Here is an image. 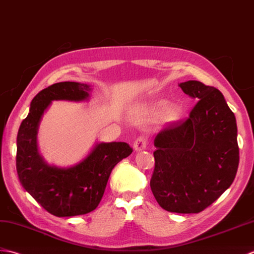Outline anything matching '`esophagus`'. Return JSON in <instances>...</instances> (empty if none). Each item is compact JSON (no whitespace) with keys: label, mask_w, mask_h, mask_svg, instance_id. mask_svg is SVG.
<instances>
[{"label":"esophagus","mask_w":254,"mask_h":254,"mask_svg":"<svg viewBox=\"0 0 254 254\" xmlns=\"http://www.w3.org/2000/svg\"><path fill=\"white\" fill-rule=\"evenodd\" d=\"M146 144H148V142H146V139L144 137H139L136 139V141L133 142V149L134 151H142L146 148Z\"/></svg>","instance_id":"1"}]
</instances>
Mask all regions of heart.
<instances>
[{
  "label": "heart",
  "instance_id": "obj_1",
  "mask_svg": "<svg viewBox=\"0 0 254 254\" xmlns=\"http://www.w3.org/2000/svg\"><path fill=\"white\" fill-rule=\"evenodd\" d=\"M162 115H165L167 122H175L178 120L180 115V110L177 106H170L166 102H157L151 106H146L142 109L138 114L133 115V121L141 124L144 118L146 117H161Z\"/></svg>",
  "mask_w": 254,
  "mask_h": 254
}]
</instances>
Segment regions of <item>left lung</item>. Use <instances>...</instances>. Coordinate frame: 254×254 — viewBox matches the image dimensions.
Returning <instances> with one entry per match:
<instances>
[{
	"label": "left lung",
	"mask_w": 254,
	"mask_h": 254,
	"mask_svg": "<svg viewBox=\"0 0 254 254\" xmlns=\"http://www.w3.org/2000/svg\"><path fill=\"white\" fill-rule=\"evenodd\" d=\"M179 87L198 102L187 121L172 123L155 137L150 186L164 210L199 213L230 187L237 174V124L216 88L196 80Z\"/></svg>",
	"instance_id": "obj_1"
}]
</instances>
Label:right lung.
Segmentation results:
<instances>
[{"mask_svg":"<svg viewBox=\"0 0 254 254\" xmlns=\"http://www.w3.org/2000/svg\"><path fill=\"white\" fill-rule=\"evenodd\" d=\"M90 91L89 84L74 81L58 82L43 89L32 99L17 134L16 170L19 182L44 210L58 217L82 215L95 210L112 170L132 152L126 142H100L70 167L49 165L39 153V125L52 101H87Z\"/></svg>","mask_w":254,"mask_h":254,"instance_id":"obj_1","label":"right lung"}]
</instances>
